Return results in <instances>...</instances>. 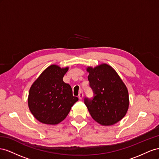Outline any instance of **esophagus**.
Here are the masks:
<instances>
[{
	"label": "esophagus",
	"instance_id": "1",
	"mask_svg": "<svg viewBox=\"0 0 159 159\" xmlns=\"http://www.w3.org/2000/svg\"><path fill=\"white\" fill-rule=\"evenodd\" d=\"M83 96H84V94H83V90H81V91H80V92L79 93V94L78 97H79L80 99H82L83 97Z\"/></svg>",
	"mask_w": 159,
	"mask_h": 159
}]
</instances>
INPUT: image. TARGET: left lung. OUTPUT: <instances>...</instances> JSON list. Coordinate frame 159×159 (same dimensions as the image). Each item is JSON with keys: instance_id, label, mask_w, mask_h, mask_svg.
Instances as JSON below:
<instances>
[{"instance_id": "8db88e82", "label": "left lung", "mask_w": 159, "mask_h": 159, "mask_svg": "<svg viewBox=\"0 0 159 159\" xmlns=\"http://www.w3.org/2000/svg\"><path fill=\"white\" fill-rule=\"evenodd\" d=\"M87 71L94 94L90 98L85 97L84 102L90 115L102 125L116 123L125 116L129 105L126 86L116 71L107 64L94 69L89 67Z\"/></svg>"}]
</instances>
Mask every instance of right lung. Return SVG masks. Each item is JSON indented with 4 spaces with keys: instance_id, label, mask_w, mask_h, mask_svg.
Masks as SVG:
<instances>
[{
    "instance_id": "add662e5",
    "label": "right lung",
    "mask_w": 159,
    "mask_h": 159,
    "mask_svg": "<svg viewBox=\"0 0 159 159\" xmlns=\"http://www.w3.org/2000/svg\"><path fill=\"white\" fill-rule=\"evenodd\" d=\"M69 68L51 65L45 69L29 90L28 103L39 121L57 125L64 120L79 98L72 95L70 84L63 81Z\"/></svg>"
}]
</instances>
